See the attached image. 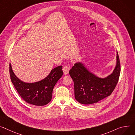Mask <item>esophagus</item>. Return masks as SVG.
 <instances>
[{"mask_svg":"<svg viewBox=\"0 0 135 135\" xmlns=\"http://www.w3.org/2000/svg\"><path fill=\"white\" fill-rule=\"evenodd\" d=\"M69 69H70V66L67 65H66L62 69L63 70V71L64 73V74H67L68 73H69Z\"/></svg>","mask_w":135,"mask_h":135,"instance_id":"1","label":"esophagus"}]
</instances>
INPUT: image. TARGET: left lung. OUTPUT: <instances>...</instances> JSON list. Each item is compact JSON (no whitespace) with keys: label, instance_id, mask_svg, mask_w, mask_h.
Returning a JSON list of instances; mask_svg holds the SVG:
<instances>
[{"label":"left lung","instance_id":"left-lung-1","mask_svg":"<svg viewBox=\"0 0 135 135\" xmlns=\"http://www.w3.org/2000/svg\"><path fill=\"white\" fill-rule=\"evenodd\" d=\"M117 62L112 74L105 78H100L90 72L81 62L74 64L69 71L74 81L76 100L83 104L97 103L110 96L118 81L120 65L117 52Z\"/></svg>","mask_w":135,"mask_h":135}]
</instances>
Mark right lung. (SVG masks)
<instances>
[{"label": "right lung", "instance_id": "add662e5", "mask_svg": "<svg viewBox=\"0 0 135 135\" xmlns=\"http://www.w3.org/2000/svg\"><path fill=\"white\" fill-rule=\"evenodd\" d=\"M62 69V66H58L44 79L34 83H26L16 76L9 64V75L12 83L24 101L34 105L43 106L51 101L53 88L63 75Z\"/></svg>", "mask_w": 135, "mask_h": 135}]
</instances>
